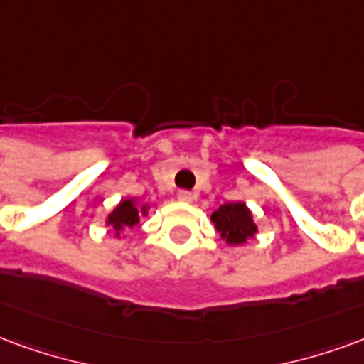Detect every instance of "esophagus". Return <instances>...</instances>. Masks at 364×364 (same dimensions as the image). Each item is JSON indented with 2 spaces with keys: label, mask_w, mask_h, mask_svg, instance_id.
Wrapping results in <instances>:
<instances>
[{
  "label": "esophagus",
  "mask_w": 364,
  "mask_h": 364,
  "mask_svg": "<svg viewBox=\"0 0 364 364\" xmlns=\"http://www.w3.org/2000/svg\"><path fill=\"white\" fill-rule=\"evenodd\" d=\"M177 200H179V203L189 204L195 200V195H193V193H189V191H179V193H177Z\"/></svg>",
  "instance_id": "esophagus-1"
}]
</instances>
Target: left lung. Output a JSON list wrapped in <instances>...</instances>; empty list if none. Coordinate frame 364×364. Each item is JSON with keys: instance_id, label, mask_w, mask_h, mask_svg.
I'll use <instances>...</instances> for the list:
<instances>
[{"instance_id": "obj_1", "label": "left lung", "mask_w": 364, "mask_h": 364, "mask_svg": "<svg viewBox=\"0 0 364 364\" xmlns=\"http://www.w3.org/2000/svg\"><path fill=\"white\" fill-rule=\"evenodd\" d=\"M214 228L222 237V241L230 247L245 245L249 239L257 235L258 225L255 223V216L245 203H225L218 206L210 216Z\"/></svg>"}]
</instances>
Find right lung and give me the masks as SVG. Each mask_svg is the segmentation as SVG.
Returning <instances> with one entry per match:
<instances>
[{"instance_id":"obj_1","label":"right lung","mask_w":364,"mask_h":364,"mask_svg":"<svg viewBox=\"0 0 364 364\" xmlns=\"http://www.w3.org/2000/svg\"><path fill=\"white\" fill-rule=\"evenodd\" d=\"M148 212H150V204H141L139 198H134V196L121 198L119 204L106 216V225L114 231L117 239H121V237H125L123 235L125 231L134 230L139 220L148 216Z\"/></svg>"}]
</instances>
